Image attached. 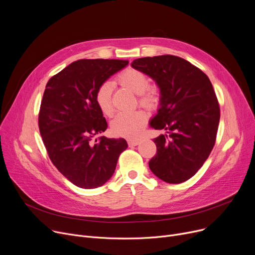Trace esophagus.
I'll return each mask as SVG.
<instances>
[{"instance_id": "1", "label": "esophagus", "mask_w": 255, "mask_h": 255, "mask_svg": "<svg viewBox=\"0 0 255 255\" xmlns=\"http://www.w3.org/2000/svg\"><path fill=\"white\" fill-rule=\"evenodd\" d=\"M140 143L139 140H136V139H128V144L129 146H136Z\"/></svg>"}]
</instances>
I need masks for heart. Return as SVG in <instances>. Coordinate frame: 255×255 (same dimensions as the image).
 <instances>
[{"label":"heart","instance_id":"heart-1","mask_svg":"<svg viewBox=\"0 0 255 255\" xmlns=\"http://www.w3.org/2000/svg\"><path fill=\"white\" fill-rule=\"evenodd\" d=\"M123 86L139 95L140 104L148 109H156L160 103V95L157 90L148 89L149 79L143 72L128 67L118 77ZM114 85L110 81L101 83L95 91V103L101 113L111 116L114 112L112 103ZM147 122V116L143 111L121 112L115 116L111 122V130L117 135L127 138L138 137Z\"/></svg>","mask_w":255,"mask_h":255}]
</instances>
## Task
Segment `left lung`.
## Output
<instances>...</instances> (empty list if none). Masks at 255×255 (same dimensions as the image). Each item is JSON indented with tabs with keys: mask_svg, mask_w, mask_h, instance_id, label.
I'll use <instances>...</instances> for the list:
<instances>
[{
	"mask_svg": "<svg viewBox=\"0 0 255 255\" xmlns=\"http://www.w3.org/2000/svg\"><path fill=\"white\" fill-rule=\"evenodd\" d=\"M131 66L146 74L160 89V104L149 126L165 134L154 139L157 154L148 162L149 169L168 183L190 179L209 157L219 123V106L209 78L174 55L138 58Z\"/></svg>",
	"mask_w": 255,
	"mask_h": 255,
	"instance_id": "1",
	"label": "left lung"
}]
</instances>
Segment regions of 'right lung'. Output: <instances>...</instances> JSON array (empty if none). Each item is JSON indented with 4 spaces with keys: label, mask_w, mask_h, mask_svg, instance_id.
Listing matches in <instances>:
<instances>
[{
    "label": "right lung",
    "mask_w": 255,
    "mask_h": 255,
    "mask_svg": "<svg viewBox=\"0 0 255 255\" xmlns=\"http://www.w3.org/2000/svg\"><path fill=\"white\" fill-rule=\"evenodd\" d=\"M127 65V60L80 59L46 85L39 114L41 136L53 165L79 188L104 185L128 147L124 138L94 139L108 128L95 103V91Z\"/></svg>",
    "instance_id": "1"
}]
</instances>
